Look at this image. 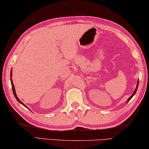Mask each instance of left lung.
<instances>
[{
	"mask_svg": "<svg viewBox=\"0 0 149 149\" xmlns=\"http://www.w3.org/2000/svg\"><path fill=\"white\" fill-rule=\"evenodd\" d=\"M138 84H139V81H138V82L137 83V86H136V89H135V91H134V93H133L132 94V95H131V96H130V97H129V99L128 100H127V102H129V101H130V99H131L132 98V97L133 96H134V95H135V94H136V91H137V89H138Z\"/></svg>",
	"mask_w": 149,
	"mask_h": 149,
	"instance_id": "obj_1",
	"label": "left lung"
}]
</instances>
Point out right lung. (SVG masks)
<instances>
[{"label": "right lung", "instance_id": "1", "mask_svg": "<svg viewBox=\"0 0 149 149\" xmlns=\"http://www.w3.org/2000/svg\"><path fill=\"white\" fill-rule=\"evenodd\" d=\"M12 77V70H11V73H10V77ZM11 86H12V90H13V95H14V96H15V98L17 99V100L18 102H19L20 104H21L22 105H23L24 106H25V107H26V106L24 105L22 102H21L20 101V100L19 99V98H18L17 97V95H16V93H15V87H14V86H13V83L12 82V79L11 78Z\"/></svg>", "mask_w": 149, "mask_h": 149}]
</instances>
